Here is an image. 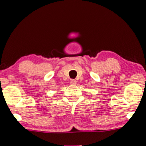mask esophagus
<instances>
[{"label":"esophagus","instance_id":"34e87169","mask_svg":"<svg viewBox=\"0 0 146 146\" xmlns=\"http://www.w3.org/2000/svg\"><path fill=\"white\" fill-rule=\"evenodd\" d=\"M70 84L72 85H76V80H71Z\"/></svg>","mask_w":146,"mask_h":146}]
</instances>
